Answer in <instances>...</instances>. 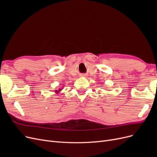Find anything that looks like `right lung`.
Segmentation results:
<instances>
[{
    "instance_id": "1",
    "label": "right lung",
    "mask_w": 157,
    "mask_h": 157,
    "mask_svg": "<svg viewBox=\"0 0 157 157\" xmlns=\"http://www.w3.org/2000/svg\"><path fill=\"white\" fill-rule=\"evenodd\" d=\"M62 89H63V88H59L58 90H55V93L57 94H59V93L60 92V91H61V90H62Z\"/></svg>"
}]
</instances>
